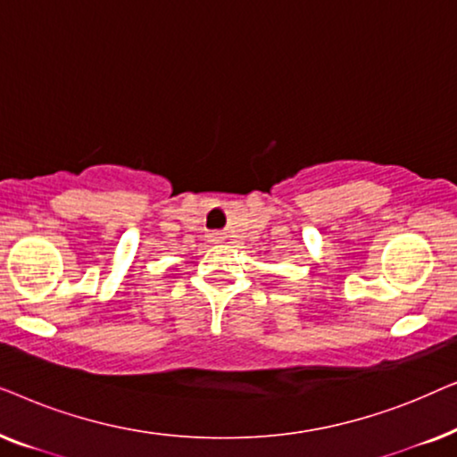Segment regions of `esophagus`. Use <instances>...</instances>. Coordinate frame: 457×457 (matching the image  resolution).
I'll list each match as a JSON object with an SVG mask.
<instances>
[{"instance_id":"34e87169","label":"esophagus","mask_w":457,"mask_h":457,"mask_svg":"<svg viewBox=\"0 0 457 457\" xmlns=\"http://www.w3.org/2000/svg\"><path fill=\"white\" fill-rule=\"evenodd\" d=\"M210 241H222V233H210Z\"/></svg>"}]
</instances>
